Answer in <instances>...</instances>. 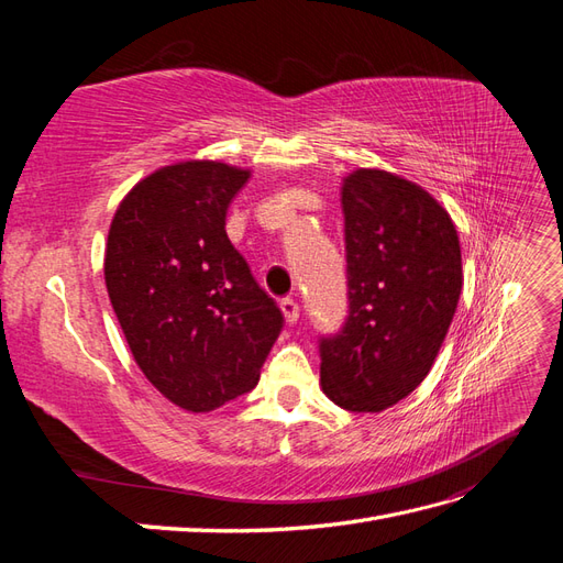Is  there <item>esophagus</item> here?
<instances>
[{
	"instance_id": "esophagus-1",
	"label": "esophagus",
	"mask_w": 563,
	"mask_h": 563,
	"mask_svg": "<svg viewBox=\"0 0 563 563\" xmlns=\"http://www.w3.org/2000/svg\"><path fill=\"white\" fill-rule=\"evenodd\" d=\"M279 308H282V314H284L286 323H296L298 321L300 310H298V302L294 298H282L279 300Z\"/></svg>"
}]
</instances>
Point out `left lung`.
Instances as JSON below:
<instances>
[{
	"instance_id": "left-lung-1",
	"label": "left lung",
	"mask_w": 563,
	"mask_h": 563,
	"mask_svg": "<svg viewBox=\"0 0 563 563\" xmlns=\"http://www.w3.org/2000/svg\"><path fill=\"white\" fill-rule=\"evenodd\" d=\"M347 317L319 338L321 389L378 413L428 376L463 291L451 216L411 180L360 168L343 183Z\"/></svg>"
}]
</instances>
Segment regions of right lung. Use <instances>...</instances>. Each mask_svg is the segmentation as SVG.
Here are the masks:
<instances>
[{
	"label": "right lung",
	"instance_id": "1",
	"mask_svg": "<svg viewBox=\"0 0 563 563\" xmlns=\"http://www.w3.org/2000/svg\"><path fill=\"white\" fill-rule=\"evenodd\" d=\"M249 172L180 162L119 203L106 284L135 364L162 395L203 413L258 385L284 314L225 232Z\"/></svg>",
	"mask_w": 563,
	"mask_h": 563
}]
</instances>
